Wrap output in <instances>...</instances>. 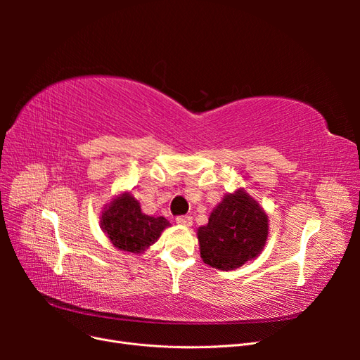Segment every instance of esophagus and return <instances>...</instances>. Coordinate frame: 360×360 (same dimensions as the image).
I'll use <instances>...</instances> for the list:
<instances>
[{
    "instance_id": "1",
    "label": "esophagus",
    "mask_w": 360,
    "mask_h": 360,
    "mask_svg": "<svg viewBox=\"0 0 360 360\" xmlns=\"http://www.w3.org/2000/svg\"><path fill=\"white\" fill-rule=\"evenodd\" d=\"M176 222L183 226H191L192 225V217L191 216H177Z\"/></svg>"
}]
</instances>
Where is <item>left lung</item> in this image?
I'll return each instance as SVG.
<instances>
[{"label":"left lung","instance_id":"left-lung-1","mask_svg":"<svg viewBox=\"0 0 360 360\" xmlns=\"http://www.w3.org/2000/svg\"><path fill=\"white\" fill-rule=\"evenodd\" d=\"M200 254L217 270H234L255 259L269 236V216L243 189L226 192L210 213L209 224L197 230Z\"/></svg>","mask_w":360,"mask_h":360}]
</instances>
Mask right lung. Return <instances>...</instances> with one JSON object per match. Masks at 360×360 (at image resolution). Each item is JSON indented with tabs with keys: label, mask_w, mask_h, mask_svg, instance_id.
<instances>
[{
	"label": "right lung",
	"mask_w": 360,
	"mask_h": 360,
	"mask_svg": "<svg viewBox=\"0 0 360 360\" xmlns=\"http://www.w3.org/2000/svg\"><path fill=\"white\" fill-rule=\"evenodd\" d=\"M101 228L114 248L135 255L158 242L162 231L171 226L163 216H148L141 210L132 193L118 192L101 212Z\"/></svg>",
	"instance_id": "obj_1"
}]
</instances>
